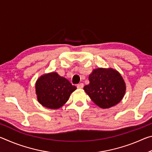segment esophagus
<instances>
[{
    "instance_id": "34e87169",
    "label": "esophagus",
    "mask_w": 152,
    "mask_h": 152,
    "mask_svg": "<svg viewBox=\"0 0 152 152\" xmlns=\"http://www.w3.org/2000/svg\"><path fill=\"white\" fill-rule=\"evenodd\" d=\"M84 87V84L83 83H80L78 84V85H77V88H79V89H81Z\"/></svg>"
}]
</instances>
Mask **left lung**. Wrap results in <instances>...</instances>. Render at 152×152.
I'll list each match as a JSON object with an SVG mask.
<instances>
[{
    "label": "left lung",
    "instance_id": "8db88e82",
    "mask_svg": "<svg viewBox=\"0 0 152 152\" xmlns=\"http://www.w3.org/2000/svg\"><path fill=\"white\" fill-rule=\"evenodd\" d=\"M88 79L90 83L84 86V91L102 109L115 106L124 96L126 90L124 80L114 69H94Z\"/></svg>",
    "mask_w": 152,
    "mask_h": 152
}]
</instances>
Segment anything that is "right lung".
<instances>
[{
    "instance_id": "right-lung-1",
    "label": "right lung",
    "mask_w": 152,
    "mask_h": 152,
    "mask_svg": "<svg viewBox=\"0 0 152 152\" xmlns=\"http://www.w3.org/2000/svg\"><path fill=\"white\" fill-rule=\"evenodd\" d=\"M76 89L75 86L56 72L40 76L35 84L38 102L43 107L51 109L62 107Z\"/></svg>"
}]
</instances>
